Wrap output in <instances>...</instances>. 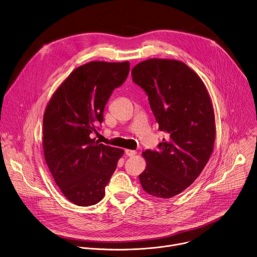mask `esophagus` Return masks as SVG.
<instances>
[{"instance_id": "34e87169", "label": "esophagus", "mask_w": 257, "mask_h": 257, "mask_svg": "<svg viewBox=\"0 0 257 257\" xmlns=\"http://www.w3.org/2000/svg\"><path fill=\"white\" fill-rule=\"evenodd\" d=\"M125 154L127 156H134L136 154V151L135 150H132V149H126L125 150Z\"/></svg>"}]
</instances>
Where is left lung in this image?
<instances>
[{
  "label": "left lung",
  "mask_w": 257,
  "mask_h": 257,
  "mask_svg": "<svg viewBox=\"0 0 257 257\" xmlns=\"http://www.w3.org/2000/svg\"><path fill=\"white\" fill-rule=\"evenodd\" d=\"M131 74L166 133L157 150L142 153L147 164L140 184L153 197L173 198L196 181L212 154L216 127L210 96L199 75L179 60L147 59Z\"/></svg>",
  "instance_id": "1"
}]
</instances>
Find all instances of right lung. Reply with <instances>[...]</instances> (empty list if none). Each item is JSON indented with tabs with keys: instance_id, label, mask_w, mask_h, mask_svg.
I'll return each mask as SVG.
<instances>
[{
	"instance_id": "obj_1",
	"label": "right lung",
	"mask_w": 257,
	"mask_h": 257,
	"mask_svg": "<svg viewBox=\"0 0 257 257\" xmlns=\"http://www.w3.org/2000/svg\"><path fill=\"white\" fill-rule=\"evenodd\" d=\"M129 61H92L75 68L50 99L43 117L47 166L64 197L89 207L99 203L123 150L91 138L104 121L113 91L126 80Z\"/></svg>"
}]
</instances>
